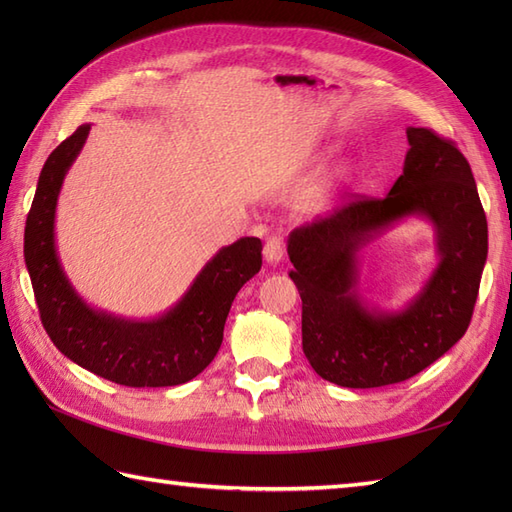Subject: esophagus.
Wrapping results in <instances>:
<instances>
[{
	"label": "esophagus",
	"instance_id": "1",
	"mask_svg": "<svg viewBox=\"0 0 512 512\" xmlns=\"http://www.w3.org/2000/svg\"><path fill=\"white\" fill-rule=\"evenodd\" d=\"M264 257L268 264H279L281 257H284V237L270 235L266 246H264Z\"/></svg>",
	"mask_w": 512,
	"mask_h": 512
}]
</instances>
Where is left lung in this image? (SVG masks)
<instances>
[{
    "label": "left lung",
    "instance_id": "8db88e82",
    "mask_svg": "<svg viewBox=\"0 0 512 512\" xmlns=\"http://www.w3.org/2000/svg\"><path fill=\"white\" fill-rule=\"evenodd\" d=\"M402 176L385 198H356L288 237L301 295L303 354L334 385L402 383L436 363L469 328L488 255V226L471 165L451 140L407 127ZM422 216L439 266L402 311L369 307L357 292L360 250L387 227Z\"/></svg>",
    "mask_w": 512,
    "mask_h": 512
}]
</instances>
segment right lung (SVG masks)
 I'll list each match as a JSON object with an SVG mask.
<instances>
[{
  "label": "right lung",
  "mask_w": 512,
  "mask_h": 512,
  "mask_svg": "<svg viewBox=\"0 0 512 512\" xmlns=\"http://www.w3.org/2000/svg\"><path fill=\"white\" fill-rule=\"evenodd\" d=\"M88 134L85 123L48 156L26 220L24 257L43 328L63 356L112 383H189L220 350L235 295L262 268V242L242 237L217 250L176 306L156 319H125L92 308L70 284L54 242L61 184Z\"/></svg>",
  "instance_id": "right-lung-1"
}]
</instances>
